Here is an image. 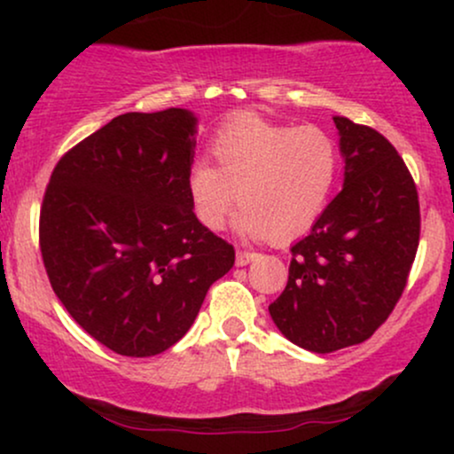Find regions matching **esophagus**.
Returning <instances> with one entry per match:
<instances>
[{"instance_id": "obj_1", "label": "esophagus", "mask_w": 454, "mask_h": 454, "mask_svg": "<svg viewBox=\"0 0 454 454\" xmlns=\"http://www.w3.org/2000/svg\"><path fill=\"white\" fill-rule=\"evenodd\" d=\"M256 256H258L256 252H249V249H239V252H237V264H239V267H245V264L252 262V260Z\"/></svg>"}]
</instances>
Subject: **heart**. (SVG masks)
Returning a JSON list of instances; mask_svg holds the SVG:
<instances>
[{"label":"heart","instance_id":"1","mask_svg":"<svg viewBox=\"0 0 454 454\" xmlns=\"http://www.w3.org/2000/svg\"><path fill=\"white\" fill-rule=\"evenodd\" d=\"M215 166L196 160L187 175L192 209L209 231H222L239 198L234 226L245 237L286 241L305 232L326 207L340 147L317 126H281L239 114L211 143Z\"/></svg>","mask_w":454,"mask_h":454}]
</instances>
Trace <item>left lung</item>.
Returning a JSON list of instances; mask_svg holds the SVG:
<instances>
[{
  "instance_id": "1",
  "label": "left lung",
  "mask_w": 454,
  "mask_h": 454,
  "mask_svg": "<svg viewBox=\"0 0 454 454\" xmlns=\"http://www.w3.org/2000/svg\"><path fill=\"white\" fill-rule=\"evenodd\" d=\"M343 190L293 245L288 284L269 314L290 341L328 354L356 346L393 314L420 239L419 192L378 129L333 117Z\"/></svg>"
}]
</instances>
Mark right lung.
I'll return each mask as SVG.
<instances>
[{"instance_id":"add662e5","label":"right lung","mask_w":454,"mask_h":454,"mask_svg":"<svg viewBox=\"0 0 454 454\" xmlns=\"http://www.w3.org/2000/svg\"><path fill=\"white\" fill-rule=\"evenodd\" d=\"M196 117L126 113L61 155L40 207V252L57 299L123 356H155L194 325L234 264L187 192Z\"/></svg>"}]
</instances>
